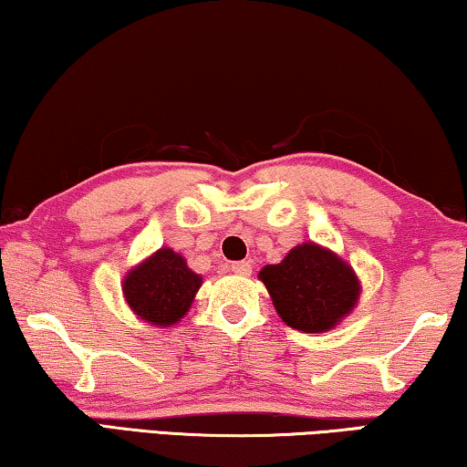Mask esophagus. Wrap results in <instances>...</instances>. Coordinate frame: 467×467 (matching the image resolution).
I'll list each match as a JSON object with an SVG mask.
<instances>
[{
  "label": "esophagus",
  "instance_id": "obj_1",
  "mask_svg": "<svg viewBox=\"0 0 467 467\" xmlns=\"http://www.w3.org/2000/svg\"><path fill=\"white\" fill-rule=\"evenodd\" d=\"M232 272H234L235 275H250V274H253V265H250L248 261L232 263Z\"/></svg>",
  "mask_w": 467,
  "mask_h": 467
}]
</instances>
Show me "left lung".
Here are the masks:
<instances>
[{"label":"left lung","instance_id":"1","mask_svg":"<svg viewBox=\"0 0 467 467\" xmlns=\"http://www.w3.org/2000/svg\"><path fill=\"white\" fill-rule=\"evenodd\" d=\"M274 307L286 327L327 333L354 312L362 284L354 267L335 250L303 242L275 265L259 272Z\"/></svg>","mask_w":467,"mask_h":467}]
</instances>
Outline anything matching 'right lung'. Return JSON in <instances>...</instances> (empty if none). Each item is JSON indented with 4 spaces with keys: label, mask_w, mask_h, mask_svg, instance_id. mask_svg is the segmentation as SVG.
Masks as SVG:
<instances>
[{
    "label": "right lung",
    "mask_w": 467,
    "mask_h": 467,
    "mask_svg": "<svg viewBox=\"0 0 467 467\" xmlns=\"http://www.w3.org/2000/svg\"><path fill=\"white\" fill-rule=\"evenodd\" d=\"M202 282V275L187 265L183 254L161 246L128 269L121 295L139 320L166 328L183 320Z\"/></svg>",
    "instance_id": "right-lung-1"
}]
</instances>
